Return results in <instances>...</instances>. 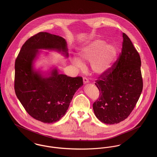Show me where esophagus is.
Here are the masks:
<instances>
[{
  "label": "esophagus",
  "instance_id": "esophagus-1",
  "mask_svg": "<svg viewBox=\"0 0 157 157\" xmlns=\"http://www.w3.org/2000/svg\"><path fill=\"white\" fill-rule=\"evenodd\" d=\"M83 83H84V84H86V83H88L89 82V80H88L86 77H83Z\"/></svg>",
  "mask_w": 157,
  "mask_h": 157
}]
</instances>
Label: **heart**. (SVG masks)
Instances as JSON below:
<instances>
[{
    "label": "heart",
    "instance_id": "obj_1",
    "mask_svg": "<svg viewBox=\"0 0 157 157\" xmlns=\"http://www.w3.org/2000/svg\"><path fill=\"white\" fill-rule=\"evenodd\" d=\"M118 55V49L116 45L106 44L101 39L90 41L78 51L80 59L84 62H90L91 71L97 75H103L109 71L116 62ZM80 60L74 57L72 62L76 67H82L83 63Z\"/></svg>",
    "mask_w": 157,
    "mask_h": 157
}]
</instances>
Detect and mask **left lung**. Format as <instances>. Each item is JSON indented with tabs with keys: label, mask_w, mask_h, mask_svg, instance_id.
Listing matches in <instances>:
<instances>
[{
	"label": "left lung",
	"mask_w": 157,
	"mask_h": 157,
	"mask_svg": "<svg viewBox=\"0 0 157 157\" xmlns=\"http://www.w3.org/2000/svg\"><path fill=\"white\" fill-rule=\"evenodd\" d=\"M121 53L107 73L95 81L100 92L93 104L96 117L108 124L118 123L130 115L143 90L141 59L129 37L123 33Z\"/></svg>",
	"instance_id": "1"
}]
</instances>
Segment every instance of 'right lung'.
Listing matches in <instances>:
<instances>
[{
    "label": "right lung",
    "instance_id": "right-lung-1",
    "mask_svg": "<svg viewBox=\"0 0 157 157\" xmlns=\"http://www.w3.org/2000/svg\"><path fill=\"white\" fill-rule=\"evenodd\" d=\"M54 50L68 57L65 39L40 32L23 45L15 62L14 90L26 111L33 118L52 123L63 117L76 91L83 85L81 77H71L53 68L47 75L34 68L40 51Z\"/></svg>",
    "mask_w": 157,
    "mask_h": 157
}]
</instances>
